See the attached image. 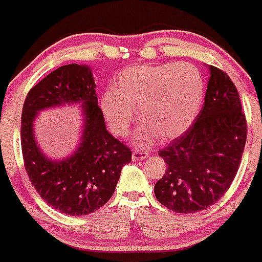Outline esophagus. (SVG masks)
Listing matches in <instances>:
<instances>
[{"mask_svg": "<svg viewBox=\"0 0 262 262\" xmlns=\"http://www.w3.org/2000/svg\"><path fill=\"white\" fill-rule=\"evenodd\" d=\"M148 152L145 150H134L133 152V160L134 161H141V160H147L148 158Z\"/></svg>", "mask_w": 262, "mask_h": 262, "instance_id": "obj_1", "label": "esophagus"}]
</instances>
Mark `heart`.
<instances>
[{"label": "heart", "instance_id": "1", "mask_svg": "<svg viewBox=\"0 0 262 262\" xmlns=\"http://www.w3.org/2000/svg\"><path fill=\"white\" fill-rule=\"evenodd\" d=\"M204 78L191 63L138 64L115 80V90L102 95L101 110L113 133L128 134L140 112L144 124L136 134L139 145H149L158 136L172 140L191 127L204 97Z\"/></svg>", "mask_w": 262, "mask_h": 262}]
</instances>
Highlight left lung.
<instances>
[{"label":"left lung","mask_w":262,"mask_h":262,"mask_svg":"<svg viewBox=\"0 0 262 262\" xmlns=\"http://www.w3.org/2000/svg\"><path fill=\"white\" fill-rule=\"evenodd\" d=\"M203 109L195 123L158 152L167 167L155 186L162 205L177 213L209 208L231 186L247 140L246 115L226 73L208 66Z\"/></svg>","instance_id":"left-lung-1"}]
</instances>
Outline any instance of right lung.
I'll return each mask as SVG.
<instances>
[{"label":"right lung","mask_w":262,"mask_h":262,"mask_svg":"<svg viewBox=\"0 0 262 262\" xmlns=\"http://www.w3.org/2000/svg\"><path fill=\"white\" fill-rule=\"evenodd\" d=\"M95 88L90 66L64 64L31 88L23 104L20 141L28 178L42 200L69 215L90 214L106 204L131 161L129 148L106 129ZM71 103L82 105L81 141L69 158L52 160L38 147L33 122L41 110Z\"/></svg>","instance_id":"1"}]
</instances>
